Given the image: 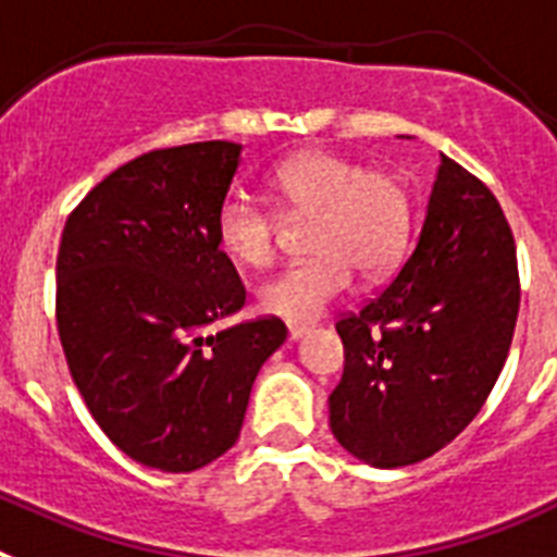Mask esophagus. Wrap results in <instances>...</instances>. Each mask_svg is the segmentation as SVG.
I'll list each match as a JSON object with an SVG mask.
<instances>
[{
	"mask_svg": "<svg viewBox=\"0 0 557 557\" xmlns=\"http://www.w3.org/2000/svg\"><path fill=\"white\" fill-rule=\"evenodd\" d=\"M308 331H311L308 325H288V338H292V342H299V338L306 336Z\"/></svg>",
	"mask_w": 557,
	"mask_h": 557,
	"instance_id": "esophagus-1",
	"label": "esophagus"
}]
</instances>
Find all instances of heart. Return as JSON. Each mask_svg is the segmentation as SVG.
<instances>
[{
	"label": "heart",
	"mask_w": 557,
	"mask_h": 557,
	"mask_svg": "<svg viewBox=\"0 0 557 557\" xmlns=\"http://www.w3.org/2000/svg\"><path fill=\"white\" fill-rule=\"evenodd\" d=\"M265 185L285 210L313 215L308 249L317 251L258 285V306L265 313L311 322L350 292L356 269L379 277L404 255L412 198L393 173L311 148L274 164ZM215 240L232 263L258 269L274 255L277 219L251 193L230 190L215 212Z\"/></svg>",
	"instance_id": "1"
}]
</instances>
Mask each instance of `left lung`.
Returning <instances> with one entry per match:
<instances>
[{"instance_id":"left-lung-1","label":"left lung","mask_w":557,"mask_h":557,"mask_svg":"<svg viewBox=\"0 0 557 557\" xmlns=\"http://www.w3.org/2000/svg\"><path fill=\"white\" fill-rule=\"evenodd\" d=\"M519 297L499 201L440 153L412 255L379 297L336 322L345 372L327 404L338 446L372 468L448 446L499 379Z\"/></svg>"}]
</instances>
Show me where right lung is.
Here are the masks:
<instances>
[{
  "instance_id": "1",
  "label": "right lung",
  "mask_w": 557,
  "mask_h": 557,
  "mask_svg": "<svg viewBox=\"0 0 557 557\" xmlns=\"http://www.w3.org/2000/svg\"><path fill=\"white\" fill-rule=\"evenodd\" d=\"M240 145H178L106 176L66 219L55 319L91 418L145 468L187 473L235 446L277 317L215 331L246 302L215 240Z\"/></svg>"
}]
</instances>
